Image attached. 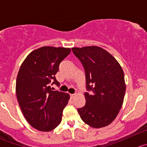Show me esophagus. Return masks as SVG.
Returning a JSON list of instances; mask_svg holds the SVG:
<instances>
[{"mask_svg": "<svg viewBox=\"0 0 147 147\" xmlns=\"http://www.w3.org/2000/svg\"><path fill=\"white\" fill-rule=\"evenodd\" d=\"M75 94H70V98H71V99H72V98L75 97Z\"/></svg>", "mask_w": 147, "mask_h": 147, "instance_id": "esophagus-1", "label": "esophagus"}]
</instances>
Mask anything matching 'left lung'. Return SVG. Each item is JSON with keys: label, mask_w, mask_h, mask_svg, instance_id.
<instances>
[{"label": "left lung", "mask_w": 147, "mask_h": 147, "mask_svg": "<svg viewBox=\"0 0 147 147\" xmlns=\"http://www.w3.org/2000/svg\"><path fill=\"white\" fill-rule=\"evenodd\" d=\"M72 50L85 72L86 102L78 109L81 119L92 128L108 126L123 105L126 92L123 69L111 54L99 47H75Z\"/></svg>", "instance_id": "8db88e82"}]
</instances>
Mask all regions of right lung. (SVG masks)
<instances>
[{
  "label": "right lung",
  "mask_w": 147,
  "mask_h": 147,
  "mask_svg": "<svg viewBox=\"0 0 147 147\" xmlns=\"http://www.w3.org/2000/svg\"><path fill=\"white\" fill-rule=\"evenodd\" d=\"M70 52L69 48L43 47L31 52L20 67L16 85L17 99L24 117L37 130L52 131L62 121L69 96L52 90L51 85H60L55 75Z\"/></svg>",
  "instance_id": "right-lung-1"
}]
</instances>
